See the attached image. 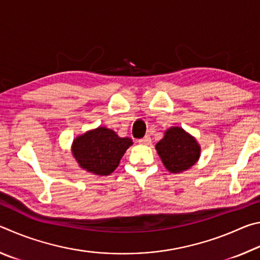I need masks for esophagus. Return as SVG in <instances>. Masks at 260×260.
<instances>
[{
	"label": "esophagus",
	"instance_id": "obj_1",
	"mask_svg": "<svg viewBox=\"0 0 260 260\" xmlns=\"http://www.w3.org/2000/svg\"><path fill=\"white\" fill-rule=\"evenodd\" d=\"M150 142H151V139H150V136H149V135H146V136H144V138L139 140V143L140 144H146V146H147V144L150 143Z\"/></svg>",
	"mask_w": 260,
	"mask_h": 260
}]
</instances>
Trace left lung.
<instances>
[{
	"label": "left lung",
	"instance_id": "8db88e82",
	"mask_svg": "<svg viewBox=\"0 0 260 260\" xmlns=\"http://www.w3.org/2000/svg\"><path fill=\"white\" fill-rule=\"evenodd\" d=\"M156 150L162 164L172 173L190 169L201 153L196 140L180 127L167 129L164 138L156 144Z\"/></svg>",
	"mask_w": 260,
	"mask_h": 260
}]
</instances>
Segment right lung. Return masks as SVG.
I'll use <instances>...</instances> for the list:
<instances>
[{
    "label": "right lung",
    "instance_id": "1",
    "mask_svg": "<svg viewBox=\"0 0 260 260\" xmlns=\"http://www.w3.org/2000/svg\"><path fill=\"white\" fill-rule=\"evenodd\" d=\"M133 141L119 138L112 129L99 127L73 141L72 152L83 170L98 175H109L119 165Z\"/></svg>",
    "mask_w": 260,
    "mask_h": 260
}]
</instances>
